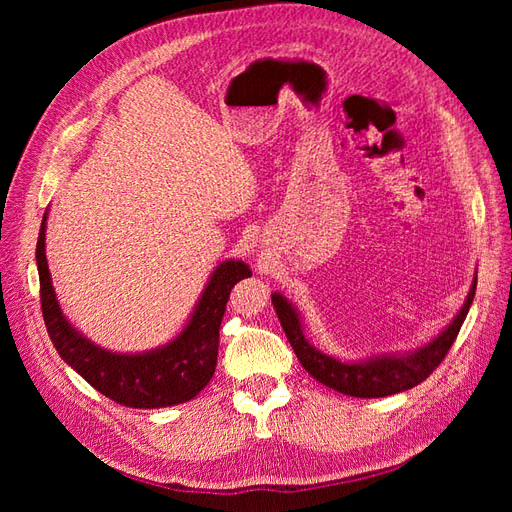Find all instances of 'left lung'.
<instances>
[{
	"instance_id": "obj_1",
	"label": "left lung",
	"mask_w": 512,
	"mask_h": 512,
	"mask_svg": "<svg viewBox=\"0 0 512 512\" xmlns=\"http://www.w3.org/2000/svg\"><path fill=\"white\" fill-rule=\"evenodd\" d=\"M474 292H476V277L468 292L466 303H463V307L459 309V314L436 339H433V342L408 354H380V356H374V359L359 361V363L339 361L314 348L307 342L299 312L292 307V303L284 299L280 292H273L271 301L277 312V318L282 322V329L288 337V342L307 374L314 376L318 382L329 386V389L337 393L367 399V397H386V395L408 391L412 386L427 380L431 371L444 361V356L448 354V350H451L461 324L470 312Z\"/></svg>"
}]
</instances>
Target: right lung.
Listing matches in <instances>:
<instances>
[{
    "mask_svg": "<svg viewBox=\"0 0 512 512\" xmlns=\"http://www.w3.org/2000/svg\"><path fill=\"white\" fill-rule=\"evenodd\" d=\"M46 213L42 218L36 262L40 275V303L46 331L59 356L104 397L128 408H168L194 399L213 378L218 365L220 324L230 290L252 271L241 260H226L215 267L207 288L200 294L185 329L162 348L117 354L89 342L66 320L51 284L44 254Z\"/></svg>",
    "mask_w": 512,
    "mask_h": 512,
    "instance_id": "add662e5",
    "label": "right lung"
}]
</instances>
